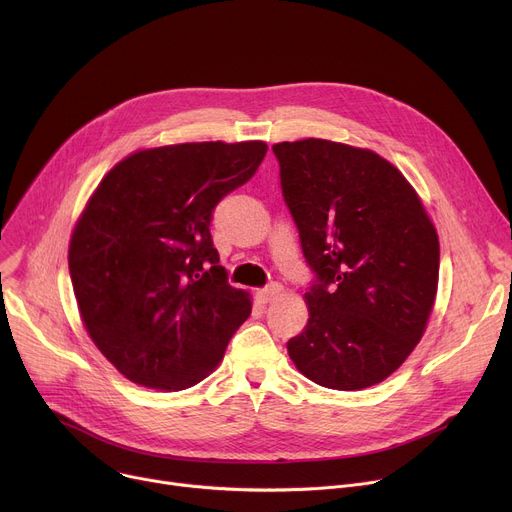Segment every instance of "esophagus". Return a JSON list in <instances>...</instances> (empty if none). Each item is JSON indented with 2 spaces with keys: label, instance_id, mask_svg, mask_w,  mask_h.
<instances>
[{
  "label": "esophagus",
  "instance_id": "obj_1",
  "mask_svg": "<svg viewBox=\"0 0 512 512\" xmlns=\"http://www.w3.org/2000/svg\"><path fill=\"white\" fill-rule=\"evenodd\" d=\"M281 289H283V287H281L279 283H270L268 287H264V289L256 291V297H258V301H260V303H270L274 297H279Z\"/></svg>",
  "mask_w": 512,
  "mask_h": 512
}]
</instances>
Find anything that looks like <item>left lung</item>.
<instances>
[{
	"label": "left lung",
	"instance_id": "obj_1",
	"mask_svg": "<svg viewBox=\"0 0 512 512\" xmlns=\"http://www.w3.org/2000/svg\"><path fill=\"white\" fill-rule=\"evenodd\" d=\"M281 188L316 274L309 320L287 342L295 367L340 391L396 371L424 334L439 238L416 190L381 155L326 139L272 145Z\"/></svg>",
	"mask_w": 512,
	"mask_h": 512
}]
</instances>
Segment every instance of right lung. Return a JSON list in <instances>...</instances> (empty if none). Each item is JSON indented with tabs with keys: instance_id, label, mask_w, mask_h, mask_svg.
Returning <instances> with one entry per match:
<instances>
[{
	"instance_id": "add662e5",
	"label": "right lung",
	"mask_w": 512,
	"mask_h": 512,
	"mask_svg": "<svg viewBox=\"0 0 512 512\" xmlns=\"http://www.w3.org/2000/svg\"><path fill=\"white\" fill-rule=\"evenodd\" d=\"M266 149L264 141L143 149L92 194L69 244L73 293L90 338L133 383L196 385L248 320L252 301L227 283L209 225Z\"/></svg>"
}]
</instances>
